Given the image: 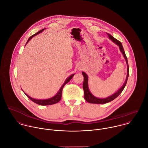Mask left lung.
<instances>
[{
    "mask_svg": "<svg viewBox=\"0 0 148 148\" xmlns=\"http://www.w3.org/2000/svg\"><path fill=\"white\" fill-rule=\"evenodd\" d=\"M107 34L109 38V39H110L112 41H113L114 43L119 48V50L121 51V52L122 53L123 57L125 59L126 64H127V75H126V78L125 79V82L123 83V86L114 94H113L112 95L107 97V98H98L95 97L90 91L89 88H88V75L87 74L84 73V72H82V74L84 76V82H83V90H84V98L89 103H98V104H101V103H108L109 102L112 101V100H114V99H115L117 97H118L119 95V94L122 92V91L123 90L126 84V82H127L128 78V76H129V66H128V59L127 57L126 56L125 53L124 51L123 46L122 45V43L119 41H118V40H116V38H115L112 36H111L110 34L107 33Z\"/></svg>",
    "mask_w": 148,
    "mask_h": 148,
    "instance_id": "obj_1",
    "label": "left lung"
}]
</instances>
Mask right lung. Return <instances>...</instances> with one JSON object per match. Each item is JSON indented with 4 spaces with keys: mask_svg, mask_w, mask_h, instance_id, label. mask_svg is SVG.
I'll return each instance as SVG.
<instances>
[{
    "mask_svg": "<svg viewBox=\"0 0 148 148\" xmlns=\"http://www.w3.org/2000/svg\"><path fill=\"white\" fill-rule=\"evenodd\" d=\"M45 29H43L41 30L40 31L36 33V34H33V36H32L31 37H30L29 38L27 41V43H26V45L28 43V42H29L34 36H35L37 35V34H38L39 33H41L42 32L45 30ZM26 45H25V46H26ZM74 75V74H71V75H70V76L66 79V81H64V84H62V86H61V88H60V90H59V91H58V92H57L54 96L52 97L51 98H48V99H34V98H32V97H30L29 95H28L26 93H25V92L23 91L22 89V91H23V92L25 94V95H26L30 99H31L33 102H35L36 103H37V104L40 105H49L55 104V103H57L58 102H59V101H60V99H61V96H62V90L63 87H64V86L66 85V84L67 83H68V82L71 79V78H73V77Z\"/></svg>",
    "mask_w": 148,
    "mask_h": 148,
    "instance_id": "add662e5",
    "label": "right lung"
}]
</instances>
